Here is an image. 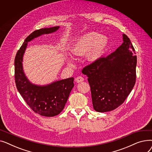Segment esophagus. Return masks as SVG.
<instances>
[{
	"mask_svg": "<svg viewBox=\"0 0 152 152\" xmlns=\"http://www.w3.org/2000/svg\"><path fill=\"white\" fill-rule=\"evenodd\" d=\"M84 81V78L81 76H78L77 77L75 78V81L76 83H81V82H83Z\"/></svg>",
	"mask_w": 152,
	"mask_h": 152,
	"instance_id": "obj_1",
	"label": "esophagus"
}]
</instances>
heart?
I'll return each mask as SVG.
<instances>
[{"label": "heart", "mask_w": 152, "mask_h": 152, "mask_svg": "<svg viewBox=\"0 0 152 152\" xmlns=\"http://www.w3.org/2000/svg\"><path fill=\"white\" fill-rule=\"evenodd\" d=\"M108 45V40L104 36L95 32L86 33L79 37L71 48V52L75 56H83L89 61L99 59L104 53Z\"/></svg>", "instance_id": "b5f03b06"}]
</instances>
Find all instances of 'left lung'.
Segmentation results:
<instances>
[{
	"instance_id": "left-lung-1",
	"label": "left lung",
	"mask_w": 152,
	"mask_h": 152,
	"mask_svg": "<svg viewBox=\"0 0 152 152\" xmlns=\"http://www.w3.org/2000/svg\"><path fill=\"white\" fill-rule=\"evenodd\" d=\"M123 43L107 57L86 66L94 109L107 112L123 104L136 80L137 56L131 40L123 34Z\"/></svg>"
}]
</instances>
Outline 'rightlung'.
<instances>
[{
    "instance_id": "right-lung-1",
    "label": "right lung",
    "mask_w": 152,
    "mask_h": 152,
    "mask_svg": "<svg viewBox=\"0 0 152 152\" xmlns=\"http://www.w3.org/2000/svg\"><path fill=\"white\" fill-rule=\"evenodd\" d=\"M58 28L59 26H56L33 31L26 38L15 58V80L18 92L32 110L46 117L58 115L63 110L74 87V78L63 79L46 86L32 84L23 73L22 58L28 42L42 34L53 33Z\"/></svg>"
}]
</instances>
